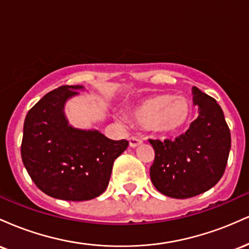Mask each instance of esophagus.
Listing matches in <instances>:
<instances>
[{
	"label": "esophagus",
	"mask_w": 249,
	"mask_h": 249,
	"mask_svg": "<svg viewBox=\"0 0 249 249\" xmlns=\"http://www.w3.org/2000/svg\"><path fill=\"white\" fill-rule=\"evenodd\" d=\"M128 144H130L131 147H137L142 144V139L138 138V137H130L128 138Z\"/></svg>",
	"instance_id": "obj_1"
}]
</instances>
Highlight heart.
<instances>
[{"label":"heart","mask_w":249,"mask_h":249,"mask_svg":"<svg viewBox=\"0 0 249 249\" xmlns=\"http://www.w3.org/2000/svg\"><path fill=\"white\" fill-rule=\"evenodd\" d=\"M130 116L139 126L162 136H172L188 126L193 117V105L184 97L160 93L139 103Z\"/></svg>","instance_id":"1"}]
</instances>
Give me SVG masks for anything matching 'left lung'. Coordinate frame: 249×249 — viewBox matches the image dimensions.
I'll return each instance as SVG.
<instances>
[{
  "instance_id": "left-lung-1",
  "label": "left lung",
  "mask_w": 249,
  "mask_h": 249,
  "mask_svg": "<svg viewBox=\"0 0 249 249\" xmlns=\"http://www.w3.org/2000/svg\"><path fill=\"white\" fill-rule=\"evenodd\" d=\"M199 116L176 141H151L156 152L152 184L164 196L187 199L212 188L221 179L231 150V132L220 105L192 88Z\"/></svg>"
}]
</instances>
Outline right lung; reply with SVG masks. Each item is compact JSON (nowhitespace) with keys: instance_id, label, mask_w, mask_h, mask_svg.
<instances>
[{"instance_id":"right-lung-1","label":"right lung","mask_w":249,"mask_h":249,"mask_svg":"<svg viewBox=\"0 0 249 249\" xmlns=\"http://www.w3.org/2000/svg\"><path fill=\"white\" fill-rule=\"evenodd\" d=\"M84 90L63 85L47 93L27 113L21 156L30 178L42 192L67 201L97 198L107 190L115 159L128 142L112 141L98 130L71 126L65 103Z\"/></svg>"}]
</instances>
